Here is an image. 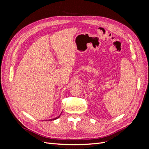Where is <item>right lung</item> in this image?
Wrapping results in <instances>:
<instances>
[{
	"mask_svg": "<svg viewBox=\"0 0 149 149\" xmlns=\"http://www.w3.org/2000/svg\"><path fill=\"white\" fill-rule=\"evenodd\" d=\"M60 115H61V114H60ZM60 116H58V117H57V118H55V119H52V120H55V119H58V118H59V117H60Z\"/></svg>",
	"mask_w": 149,
	"mask_h": 149,
	"instance_id": "obj_1",
	"label": "right lung"
}]
</instances>
